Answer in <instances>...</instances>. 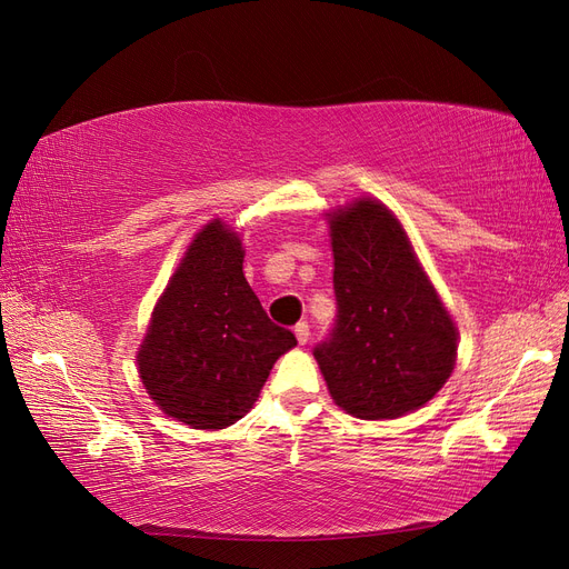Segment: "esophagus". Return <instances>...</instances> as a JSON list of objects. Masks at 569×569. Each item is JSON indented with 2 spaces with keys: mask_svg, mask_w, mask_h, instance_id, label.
<instances>
[{
  "mask_svg": "<svg viewBox=\"0 0 569 569\" xmlns=\"http://www.w3.org/2000/svg\"><path fill=\"white\" fill-rule=\"evenodd\" d=\"M295 337H297V341H299V347H303V343L308 341V325H306V322H299V325L295 327Z\"/></svg>",
  "mask_w": 569,
  "mask_h": 569,
  "instance_id": "34e87169",
  "label": "esophagus"
}]
</instances>
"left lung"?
Segmentation results:
<instances>
[{
	"label": "left lung",
	"instance_id": "obj_1",
	"mask_svg": "<svg viewBox=\"0 0 569 569\" xmlns=\"http://www.w3.org/2000/svg\"><path fill=\"white\" fill-rule=\"evenodd\" d=\"M325 220L339 316L313 356L341 410L360 420H396L449 382L458 327L387 203L356 197Z\"/></svg>",
	"mask_w": 569,
	"mask_h": 569
}]
</instances>
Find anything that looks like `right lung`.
<instances>
[{"label": "right lung", "instance_id": "obj_1", "mask_svg": "<svg viewBox=\"0 0 569 569\" xmlns=\"http://www.w3.org/2000/svg\"><path fill=\"white\" fill-rule=\"evenodd\" d=\"M295 347L244 278L242 237L213 218L170 274L134 360L163 416L213 432L247 416L274 360Z\"/></svg>", "mask_w": 569, "mask_h": 569}]
</instances>
